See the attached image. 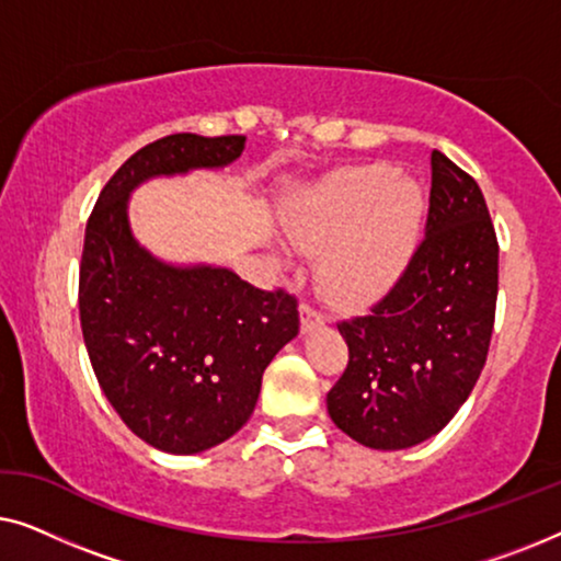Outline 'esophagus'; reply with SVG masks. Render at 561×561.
<instances>
[{
    "mask_svg": "<svg viewBox=\"0 0 561 561\" xmlns=\"http://www.w3.org/2000/svg\"><path fill=\"white\" fill-rule=\"evenodd\" d=\"M301 329L304 332H311V329H317V327H321L324 324V317H321V313L313 309L311 304H301Z\"/></svg>",
    "mask_w": 561,
    "mask_h": 561,
    "instance_id": "34e87169",
    "label": "esophagus"
}]
</instances>
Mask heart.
Here are the masks:
<instances>
[{
	"label": "heart",
	"mask_w": 561,
	"mask_h": 561,
	"mask_svg": "<svg viewBox=\"0 0 561 561\" xmlns=\"http://www.w3.org/2000/svg\"><path fill=\"white\" fill-rule=\"evenodd\" d=\"M424 194L390 165H359L304 188L286 227L306 252H321L317 278L340 306L388 294L409 267L424 225Z\"/></svg>",
	"instance_id": "obj_1"
}]
</instances>
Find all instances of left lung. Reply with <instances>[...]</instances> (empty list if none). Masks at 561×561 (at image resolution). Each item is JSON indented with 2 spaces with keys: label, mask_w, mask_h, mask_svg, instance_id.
<instances>
[{
  "label": "left lung",
  "mask_w": 561,
  "mask_h": 561,
  "mask_svg": "<svg viewBox=\"0 0 561 561\" xmlns=\"http://www.w3.org/2000/svg\"><path fill=\"white\" fill-rule=\"evenodd\" d=\"M497 240L472 175L432 152L426 237L365 317L340 321L350 347L327 393L336 426L370 449H409L449 424L488 359Z\"/></svg>",
  "instance_id": "1"
}]
</instances>
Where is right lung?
I'll return each mask as SVG.
<instances>
[{
  "instance_id": "1",
  "label": "right lung",
  "mask_w": 561,
  "mask_h": 561,
  "mask_svg": "<svg viewBox=\"0 0 561 561\" xmlns=\"http://www.w3.org/2000/svg\"><path fill=\"white\" fill-rule=\"evenodd\" d=\"M242 135H168L127 158L91 211L79 273L87 352L106 401L129 432L168 455H198L240 432L263 373L298 334V304L229 267L171 265L129 229L140 183L225 168Z\"/></svg>"
}]
</instances>
